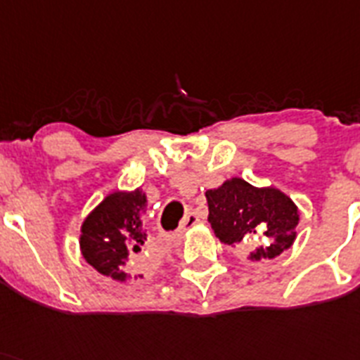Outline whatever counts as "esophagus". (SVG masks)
<instances>
[{"mask_svg": "<svg viewBox=\"0 0 360 360\" xmlns=\"http://www.w3.org/2000/svg\"><path fill=\"white\" fill-rule=\"evenodd\" d=\"M195 223H199V216L195 212H188L185 216V219H183V223H181V231L179 232L186 231L188 226H194Z\"/></svg>", "mask_w": 360, "mask_h": 360, "instance_id": "esophagus-1", "label": "esophagus"}]
</instances>
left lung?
<instances>
[{"label":"left lung","instance_id":"left-lung-1","mask_svg":"<svg viewBox=\"0 0 360 360\" xmlns=\"http://www.w3.org/2000/svg\"><path fill=\"white\" fill-rule=\"evenodd\" d=\"M205 195L214 234L232 247L256 241L259 247L250 252V258H274L297 238L298 210L280 190L256 188L232 177Z\"/></svg>","mask_w":360,"mask_h":360}]
</instances>
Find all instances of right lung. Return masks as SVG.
<instances>
[{
    "instance_id": "obj_1",
    "label": "right lung",
    "mask_w": 360,
    "mask_h": 360,
    "mask_svg": "<svg viewBox=\"0 0 360 360\" xmlns=\"http://www.w3.org/2000/svg\"><path fill=\"white\" fill-rule=\"evenodd\" d=\"M146 195L135 192H113L86 217L80 247L89 265L115 280H126L128 271L143 267L148 250V234L143 226ZM143 276V274H139Z\"/></svg>"
}]
</instances>
